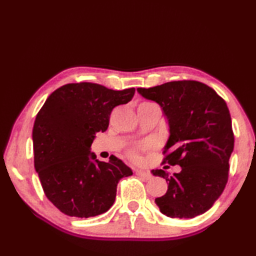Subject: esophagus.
Returning <instances> with one entry per match:
<instances>
[{"label":"esophagus","instance_id":"1","mask_svg":"<svg viewBox=\"0 0 256 256\" xmlns=\"http://www.w3.org/2000/svg\"><path fill=\"white\" fill-rule=\"evenodd\" d=\"M136 174L138 176H141V177H144V180H150V178H151V174H150V172H144V170H136Z\"/></svg>","mask_w":256,"mask_h":256}]
</instances>
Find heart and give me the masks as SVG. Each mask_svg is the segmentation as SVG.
<instances>
[{
	"label": "heart",
	"instance_id": "b5f03b06",
	"mask_svg": "<svg viewBox=\"0 0 256 256\" xmlns=\"http://www.w3.org/2000/svg\"><path fill=\"white\" fill-rule=\"evenodd\" d=\"M144 104H154V102H142L141 105H144ZM151 148V144H140V146H133V148L128 149V157L133 160V162H140L141 158H142V152H144V151L149 150Z\"/></svg>",
	"mask_w": 256,
	"mask_h": 256
}]
</instances>
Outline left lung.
<instances>
[{
	"label": "left lung",
	"instance_id": "1",
	"mask_svg": "<svg viewBox=\"0 0 256 256\" xmlns=\"http://www.w3.org/2000/svg\"><path fill=\"white\" fill-rule=\"evenodd\" d=\"M138 92L162 107L170 131L164 162L182 167L180 172L172 175L152 170L168 182L166 194L154 202L170 218L204 214L228 182L235 138L226 102L211 86L196 80L170 81Z\"/></svg>",
	"mask_w": 256,
	"mask_h": 256
}]
</instances>
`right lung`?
I'll list each match as a JSON object with an SVG mask.
<instances>
[{"instance_id": "right-lung-1", "label": "right lung", "mask_w": 256, "mask_h": 256, "mask_svg": "<svg viewBox=\"0 0 256 256\" xmlns=\"http://www.w3.org/2000/svg\"><path fill=\"white\" fill-rule=\"evenodd\" d=\"M136 89L112 90L92 82L68 84L50 94L32 130L34 162L46 198L62 214L88 218L112 206L120 178L132 175L122 160H96L90 146L105 132L116 106ZM95 162H94L93 160Z\"/></svg>"}]
</instances>
